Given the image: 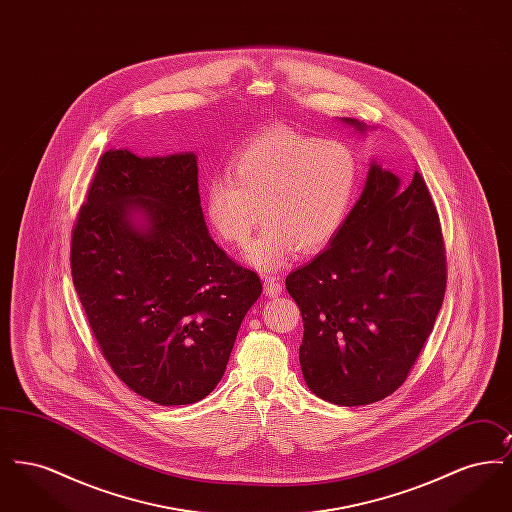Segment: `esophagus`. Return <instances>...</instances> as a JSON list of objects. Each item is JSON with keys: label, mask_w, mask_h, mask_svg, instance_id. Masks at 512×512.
Segmentation results:
<instances>
[{"label": "esophagus", "mask_w": 512, "mask_h": 512, "mask_svg": "<svg viewBox=\"0 0 512 512\" xmlns=\"http://www.w3.org/2000/svg\"><path fill=\"white\" fill-rule=\"evenodd\" d=\"M282 293V284L276 280V276H265V295L278 297Z\"/></svg>", "instance_id": "esophagus-1"}]
</instances>
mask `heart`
Here are the masks:
<instances>
[{
    "mask_svg": "<svg viewBox=\"0 0 512 512\" xmlns=\"http://www.w3.org/2000/svg\"><path fill=\"white\" fill-rule=\"evenodd\" d=\"M357 188L359 161L347 144L270 128L230 159L228 174L205 182L203 209L220 240L232 245L249 242L261 209L265 226L245 259L276 270L297 249L317 253L338 236Z\"/></svg>",
    "mask_w": 512,
    "mask_h": 512,
    "instance_id": "1",
    "label": "heart"
}]
</instances>
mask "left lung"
Listing matches in <instances>:
<instances>
[{
    "label": "left lung",
    "instance_id": "1",
    "mask_svg": "<svg viewBox=\"0 0 512 512\" xmlns=\"http://www.w3.org/2000/svg\"><path fill=\"white\" fill-rule=\"evenodd\" d=\"M365 132V124L343 119ZM447 284L438 211L418 172L401 190L372 163L338 236L286 278L303 317L299 363L309 390L341 407L380 401L409 376Z\"/></svg>",
    "mask_w": 512,
    "mask_h": 512
}]
</instances>
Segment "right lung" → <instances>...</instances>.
Segmentation results:
<instances>
[{"label": "right lung", "mask_w": 512, "mask_h": 512, "mask_svg": "<svg viewBox=\"0 0 512 512\" xmlns=\"http://www.w3.org/2000/svg\"><path fill=\"white\" fill-rule=\"evenodd\" d=\"M71 272L105 361L165 407L217 388L263 292L207 232L194 153H103L74 224Z\"/></svg>", "instance_id": "obj_1"}]
</instances>
